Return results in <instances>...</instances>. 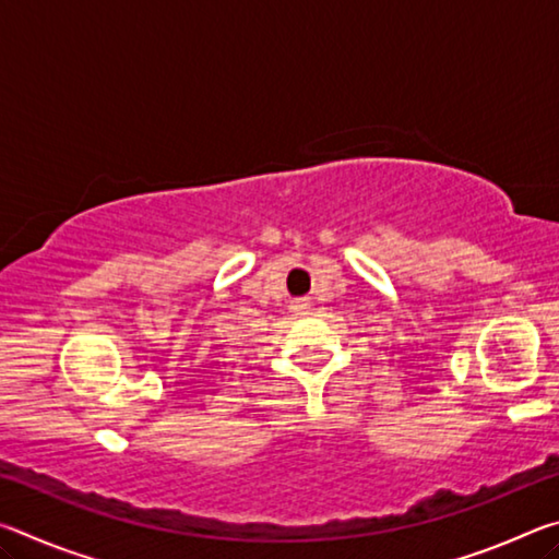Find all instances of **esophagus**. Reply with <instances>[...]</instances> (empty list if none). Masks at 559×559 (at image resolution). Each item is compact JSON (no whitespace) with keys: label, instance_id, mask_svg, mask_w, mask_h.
<instances>
[{"label":"esophagus","instance_id":"34e87169","mask_svg":"<svg viewBox=\"0 0 559 559\" xmlns=\"http://www.w3.org/2000/svg\"><path fill=\"white\" fill-rule=\"evenodd\" d=\"M308 310H310V306H308L306 300L293 302V313H298V316H308Z\"/></svg>","mask_w":559,"mask_h":559}]
</instances>
